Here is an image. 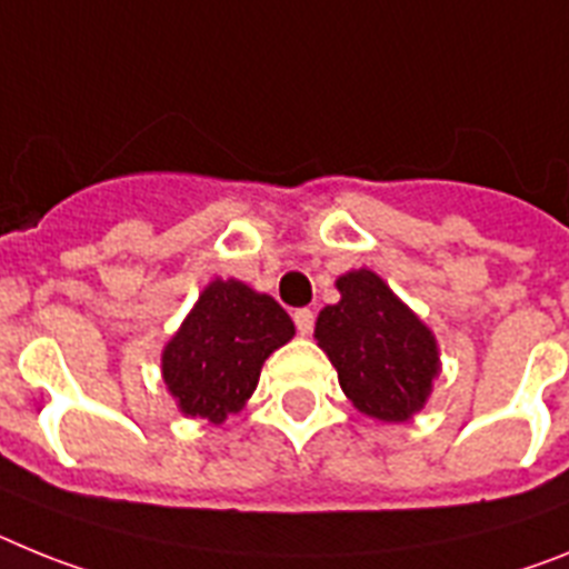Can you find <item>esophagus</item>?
<instances>
[{
  "instance_id": "34e87169",
  "label": "esophagus",
  "mask_w": 569,
  "mask_h": 569,
  "mask_svg": "<svg viewBox=\"0 0 569 569\" xmlns=\"http://www.w3.org/2000/svg\"><path fill=\"white\" fill-rule=\"evenodd\" d=\"M295 326H298L300 335H312L315 315L309 312V309H298V312H295Z\"/></svg>"
}]
</instances>
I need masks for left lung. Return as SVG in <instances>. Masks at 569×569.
<instances>
[{
	"label": "left lung",
	"mask_w": 569,
	"mask_h": 569,
	"mask_svg": "<svg viewBox=\"0 0 569 569\" xmlns=\"http://www.w3.org/2000/svg\"><path fill=\"white\" fill-rule=\"evenodd\" d=\"M335 286L340 300L318 315L315 338L340 389L369 418L409 421L441 372L435 335L375 271H346Z\"/></svg>",
	"instance_id": "obj_1"
}]
</instances>
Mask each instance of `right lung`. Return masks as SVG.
Returning a JSON list of instances; mask_svg holds the SVG:
<instances>
[{
	"label": "right lung",
	"mask_w": 569,
	"mask_h": 569,
	"mask_svg": "<svg viewBox=\"0 0 569 569\" xmlns=\"http://www.w3.org/2000/svg\"><path fill=\"white\" fill-rule=\"evenodd\" d=\"M295 338L283 306L240 280H211L162 349V380L189 418L223 423L257 389L274 349Z\"/></svg>",
	"instance_id": "right-lung-1"
}]
</instances>
